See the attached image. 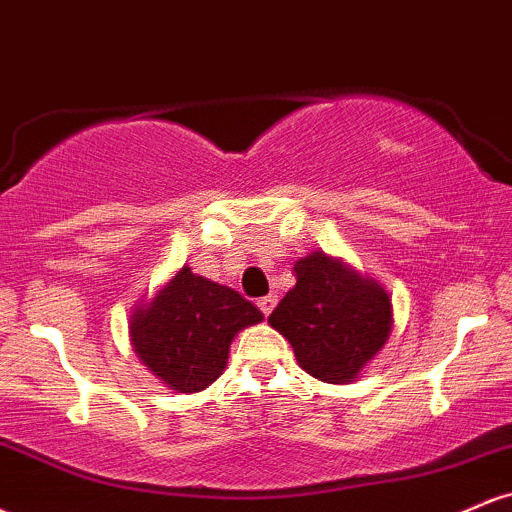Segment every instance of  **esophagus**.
<instances>
[{"mask_svg":"<svg viewBox=\"0 0 512 512\" xmlns=\"http://www.w3.org/2000/svg\"><path fill=\"white\" fill-rule=\"evenodd\" d=\"M257 305H260V310H262L264 315H269L274 310V305H276V296H274V293H269V296L260 298V301H257Z\"/></svg>","mask_w":512,"mask_h":512,"instance_id":"esophagus-1","label":"esophagus"}]
</instances>
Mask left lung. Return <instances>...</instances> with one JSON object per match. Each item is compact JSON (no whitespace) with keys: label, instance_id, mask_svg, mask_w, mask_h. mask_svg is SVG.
<instances>
[{"label":"left lung","instance_id":"obj_1","mask_svg":"<svg viewBox=\"0 0 512 512\" xmlns=\"http://www.w3.org/2000/svg\"><path fill=\"white\" fill-rule=\"evenodd\" d=\"M293 272L296 286L269 325L289 339L305 373L322 383H351L390 337V293L322 250L298 260Z\"/></svg>","mask_w":512,"mask_h":512}]
</instances>
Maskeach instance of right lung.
<instances>
[{
    "label": "right lung",
    "mask_w": 512,
    "mask_h": 512,
    "mask_svg": "<svg viewBox=\"0 0 512 512\" xmlns=\"http://www.w3.org/2000/svg\"><path fill=\"white\" fill-rule=\"evenodd\" d=\"M262 322L238 291L182 267L149 303L134 308L129 337L144 363L175 392H199L228 363L236 334Z\"/></svg>",
    "instance_id": "obj_1"
}]
</instances>
